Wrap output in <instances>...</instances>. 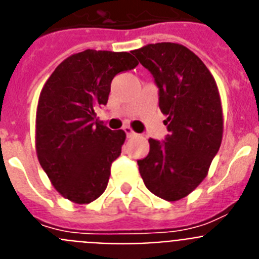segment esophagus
<instances>
[{"mask_svg": "<svg viewBox=\"0 0 259 259\" xmlns=\"http://www.w3.org/2000/svg\"><path fill=\"white\" fill-rule=\"evenodd\" d=\"M123 130H124V132H125V135H127L128 139H131V137L136 136V132H135L131 127H128V125H125V127L123 128Z\"/></svg>", "mask_w": 259, "mask_h": 259, "instance_id": "esophagus-1", "label": "esophagus"}]
</instances>
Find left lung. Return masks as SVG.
Returning a JSON list of instances; mask_svg holds the SVG:
<instances>
[{
    "label": "left lung",
    "mask_w": 259,
    "mask_h": 259,
    "mask_svg": "<svg viewBox=\"0 0 259 259\" xmlns=\"http://www.w3.org/2000/svg\"><path fill=\"white\" fill-rule=\"evenodd\" d=\"M158 87L167 116L164 141L149 139V154L137 161L144 184L166 201H178L207 175L223 135V113L214 77L188 48L149 44L132 52Z\"/></svg>",
    "instance_id": "obj_1"
}]
</instances>
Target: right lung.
<instances>
[{
  "mask_svg": "<svg viewBox=\"0 0 259 259\" xmlns=\"http://www.w3.org/2000/svg\"><path fill=\"white\" fill-rule=\"evenodd\" d=\"M137 65L131 53L87 49L62 62L41 91L38 162L54 188L72 202H92L106 189L125 132L98 122L96 109L107 104L114 76Z\"/></svg>",
  "mask_w": 259,
  "mask_h": 259,
  "instance_id": "obj_1",
  "label": "right lung"
}]
</instances>
